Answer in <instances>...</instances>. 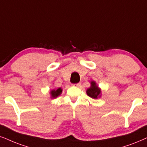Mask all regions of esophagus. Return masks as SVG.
Masks as SVG:
<instances>
[{"instance_id": "1", "label": "esophagus", "mask_w": 147, "mask_h": 147, "mask_svg": "<svg viewBox=\"0 0 147 147\" xmlns=\"http://www.w3.org/2000/svg\"><path fill=\"white\" fill-rule=\"evenodd\" d=\"M80 85H81V83H76V84H73V86H75V87H79Z\"/></svg>"}]
</instances>
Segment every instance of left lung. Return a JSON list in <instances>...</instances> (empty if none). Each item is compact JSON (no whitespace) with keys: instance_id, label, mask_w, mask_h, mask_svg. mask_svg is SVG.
Segmentation results:
<instances>
[{"instance_id":"1","label":"left lung","mask_w":147,"mask_h":147,"mask_svg":"<svg viewBox=\"0 0 147 147\" xmlns=\"http://www.w3.org/2000/svg\"><path fill=\"white\" fill-rule=\"evenodd\" d=\"M87 94L93 99H98L101 96V90L98 87L95 81L91 82V86L86 91Z\"/></svg>"}]
</instances>
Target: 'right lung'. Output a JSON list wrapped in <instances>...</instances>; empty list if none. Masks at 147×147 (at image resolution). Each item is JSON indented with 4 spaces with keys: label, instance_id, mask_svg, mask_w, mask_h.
Masks as SVG:
<instances>
[{
    "label": "right lung",
    "instance_id": "add662e5",
    "mask_svg": "<svg viewBox=\"0 0 147 147\" xmlns=\"http://www.w3.org/2000/svg\"><path fill=\"white\" fill-rule=\"evenodd\" d=\"M62 89L61 87H59L57 90H53L50 92V94H51V98H57V96H59L62 94Z\"/></svg>",
    "mask_w": 147,
    "mask_h": 147
}]
</instances>
